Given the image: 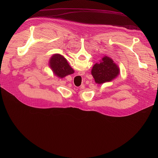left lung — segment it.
Returning a JSON list of instances; mask_svg holds the SVG:
<instances>
[{"instance_id": "obj_1", "label": "left lung", "mask_w": 158, "mask_h": 158, "mask_svg": "<svg viewBox=\"0 0 158 158\" xmlns=\"http://www.w3.org/2000/svg\"><path fill=\"white\" fill-rule=\"evenodd\" d=\"M119 73L118 65L107 56H104L99 63H96L91 70V74L95 82L98 84L111 82L119 76Z\"/></svg>"}]
</instances>
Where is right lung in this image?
Returning a JSON list of instances; mask_svg holds the SVG:
<instances>
[{
    "mask_svg": "<svg viewBox=\"0 0 158 158\" xmlns=\"http://www.w3.org/2000/svg\"><path fill=\"white\" fill-rule=\"evenodd\" d=\"M49 65L54 74L60 78H64L74 73V69L67 62V59L59 54H55L51 56Z\"/></svg>",
    "mask_w": 158,
    "mask_h": 158,
    "instance_id": "add662e5",
    "label": "right lung"
}]
</instances>
